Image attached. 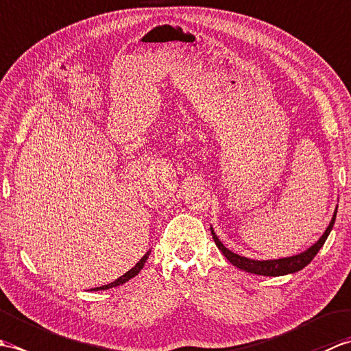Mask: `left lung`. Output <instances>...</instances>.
Returning a JSON list of instances; mask_svg holds the SVG:
<instances>
[{
	"mask_svg": "<svg viewBox=\"0 0 351 351\" xmlns=\"http://www.w3.org/2000/svg\"><path fill=\"white\" fill-rule=\"evenodd\" d=\"M337 211H338V208L333 213V217H332L330 225L327 226L323 237L319 238V240L314 245H311L308 250H304L303 253H300V255L289 256V258H280V259H271V261H255V259L244 258V256L237 255V253L226 249L225 245H223V243L219 240V237L215 235L213 228H211V235L214 238L215 244H217V247L221 250L223 255L228 258V261L232 265L241 268V270L247 271V273H253V274L283 276V274H289V273H295V271L302 270V268L306 267L311 263V261L315 258L318 250L323 247V244L326 243L327 237H329L330 230H332V228L335 225V219H337Z\"/></svg>",
	"mask_w": 351,
	"mask_h": 351,
	"instance_id": "1",
	"label": "left lung"
}]
</instances>
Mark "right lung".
I'll return each mask as SVG.
<instances>
[{"label":"right lung","mask_w":351,"mask_h":351,"mask_svg":"<svg viewBox=\"0 0 351 351\" xmlns=\"http://www.w3.org/2000/svg\"><path fill=\"white\" fill-rule=\"evenodd\" d=\"M149 253H151V252H147L146 255H145L143 258H141V259L138 261V263L136 264V267H132L128 273H125L123 276H121V278H119L117 280L111 282L110 285H106V287H99V288H96V289H108V288H113V287H117V285H122V283H125V282H128L130 279H132L134 276L138 274V273H140V270H141V268H143V265H145V263H146V259L149 258Z\"/></svg>","instance_id":"1"}]
</instances>
